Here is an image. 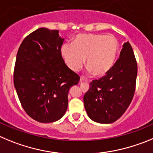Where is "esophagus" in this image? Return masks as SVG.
Here are the masks:
<instances>
[{
    "mask_svg": "<svg viewBox=\"0 0 153 153\" xmlns=\"http://www.w3.org/2000/svg\"><path fill=\"white\" fill-rule=\"evenodd\" d=\"M80 83H81V85H85L86 83H84L83 82H82V80L81 79V81H80Z\"/></svg>",
    "mask_w": 153,
    "mask_h": 153,
    "instance_id": "34e87169",
    "label": "esophagus"
}]
</instances>
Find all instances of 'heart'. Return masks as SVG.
<instances>
[{
	"label": "heart",
	"instance_id": "heart-1",
	"mask_svg": "<svg viewBox=\"0 0 153 153\" xmlns=\"http://www.w3.org/2000/svg\"><path fill=\"white\" fill-rule=\"evenodd\" d=\"M119 44L114 36L104 34H79L71 46L64 45L61 54L67 66L77 71L85 65L96 77L107 75L114 66Z\"/></svg>",
	"mask_w": 153,
	"mask_h": 153
}]
</instances>
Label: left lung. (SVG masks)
Here are the masks:
<instances>
[{
	"label": "left lung",
	"mask_w": 153,
	"mask_h": 153,
	"mask_svg": "<svg viewBox=\"0 0 153 153\" xmlns=\"http://www.w3.org/2000/svg\"><path fill=\"white\" fill-rule=\"evenodd\" d=\"M137 64L130 42H125L119 59L107 75L89 84L84 95L88 116L99 123L117 120L130 106L134 95Z\"/></svg>",
	"instance_id": "1"
}]
</instances>
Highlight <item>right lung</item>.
<instances>
[{
	"label": "right lung",
	"mask_w": 153,
	"mask_h": 153,
	"mask_svg": "<svg viewBox=\"0 0 153 153\" xmlns=\"http://www.w3.org/2000/svg\"><path fill=\"white\" fill-rule=\"evenodd\" d=\"M63 41L59 30L41 27L23 39L16 55L15 89L26 113L40 123L64 116L68 91L80 80L62 57Z\"/></svg>",
	"instance_id": "1"
}]
</instances>
